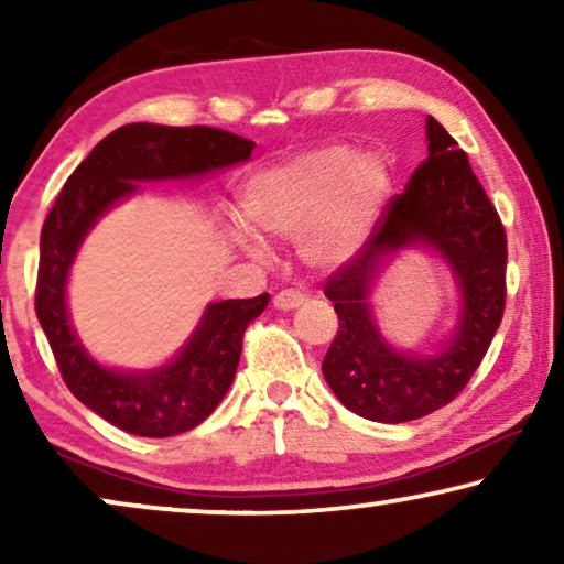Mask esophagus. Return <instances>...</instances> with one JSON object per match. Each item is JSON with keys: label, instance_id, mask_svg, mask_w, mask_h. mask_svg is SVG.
Instances as JSON below:
<instances>
[{"label": "esophagus", "instance_id": "1", "mask_svg": "<svg viewBox=\"0 0 564 564\" xmlns=\"http://www.w3.org/2000/svg\"><path fill=\"white\" fill-rule=\"evenodd\" d=\"M305 303V292L300 290H282L274 295V307L276 311H295Z\"/></svg>", "mask_w": 564, "mask_h": 564}]
</instances>
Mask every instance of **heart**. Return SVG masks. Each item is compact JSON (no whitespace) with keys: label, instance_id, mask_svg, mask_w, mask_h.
<instances>
[{"label":"heart","instance_id":"b5f03b06","mask_svg":"<svg viewBox=\"0 0 564 564\" xmlns=\"http://www.w3.org/2000/svg\"><path fill=\"white\" fill-rule=\"evenodd\" d=\"M392 189L388 161L330 143L297 153L253 176L243 192L246 215L274 238H300L313 267H338L367 243ZM236 241L249 257L267 261L261 238L238 223Z\"/></svg>","mask_w":564,"mask_h":564}]
</instances>
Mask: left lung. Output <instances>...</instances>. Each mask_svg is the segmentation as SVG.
<instances>
[{
    "label": "left lung",
    "instance_id": "8db88e82",
    "mask_svg": "<svg viewBox=\"0 0 564 564\" xmlns=\"http://www.w3.org/2000/svg\"><path fill=\"white\" fill-rule=\"evenodd\" d=\"M429 159L395 195L357 257L336 269L326 297L338 334L323 359L336 398L361 419L403 423L438 411L459 395L480 367L506 307V230L442 122L426 118ZM426 245L443 253L460 284V318L434 355L400 352L371 315V290L392 252Z\"/></svg>",
    "mask_w": 564,
    "mask_h": 564
}]
</instances>
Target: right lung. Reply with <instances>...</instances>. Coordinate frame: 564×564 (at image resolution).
Here are the masks:
<instances>
[{
    "mask_svg": "<svg viewBox=\"0 0 564 564\" xmlns=\"http://www.w3.org/2000/svg\"><path fill=\"white\" fill-rule=\"evenodd\" d=\"M253 141L220 128L130 122L102 138L74 169L41 234L35 313L66 388L89 411L128 434L166 438L195 429L226 395L241 359L243 334L269 295L205 307L195 334L164 367L110 369L84 349L66 307V282L91 226L138 192V182L203 176L251 159Z\"/></svg>",
    "mask_w": 564,
    "mask_h": 564,
    "instance_id": "1",
    "label": "right lung"
}]
</instances>
